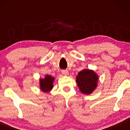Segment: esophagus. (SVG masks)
<instances>
[{"label":"esophagus","mask_w":130,"mask_h":130,"mask_svg":"<svg viewBox=\"0 0 130 130\" xmlns=\"http://www.w3.org/2000/svg\"><path fill=\"white\" fill-rule=\"evenodd\" d=\"M61 72L64 76H67L69 74V72L67 70H62Z\"/></svg>","instance_id":"1"}]
</instances>
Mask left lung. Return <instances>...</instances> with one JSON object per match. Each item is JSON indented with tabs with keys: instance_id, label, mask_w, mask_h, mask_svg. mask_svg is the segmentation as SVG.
<instances>
[{
	"instance_id": "1",
	"label": "left lung",
	"mask_w": 130,
	"mask_h": 130,
	"mask_svg": "<svg viewBox=\"0 0 130 130\" xmlns=\"http://www.w3.org/2000/svg\"><path fill=\"white\" fill-rule=\"evenodd\" d=\"M98 80V76L93 70L85 69L79 72L76 81L82 93L90 95L96 89Z\"/></svg>"
}]
</instances>
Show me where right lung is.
I'll list each match as a JSON object with an SVG mask.
<instances>
[{"mask_svg": "<svg viewBox=\"0 0 130 130\" xmlns=\"http://www.w3.org/2000/svg\"><path fill=\"white\" fill-rule=\"evenodd\" d=\"M55 78L47 74L44 79H40V88L41 91L44 92H50L53 88V82Z\"/></svg>", "mask_w": 130, "mask_h": 130, "instance_id": "1", "label": "right lung"}]
</instances>
